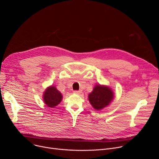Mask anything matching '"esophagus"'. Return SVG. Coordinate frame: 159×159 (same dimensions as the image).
<instances>
[{
    "instance_id": "1",
    "label": "esophagus",
    "mask_w": 159,
    "mask_h": 159,
    "mask_svg": "<svg viewBox=\"0 0 159 159\" xmlns=\"http://www.w3.org/2000/svg\"><path fill=\"white\" fill-rule=\"evenodd\" d=\"M81 92L80 91V90H74V93H75L76 94H79Z\"/></svg>"
}]
</instances>
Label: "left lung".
I'll return each mask as SVG.
<instances>
[{
  "mask_svg": "<svg viewBox=\"0 0 159 159\" xmlns=\"http://www.w3.org/2000/svg\"><path fill=\"white\" fill-rule=\"evenodd\" d=\"M115 98L112 89L105 85L96 84L88 96L90 104L97 111L108 106Z\"/></svg>",
  "mask_w": 159,
  "mask_h": 159,
  "instance_id": "1",
  "label": "left lung"
}]
</instances>
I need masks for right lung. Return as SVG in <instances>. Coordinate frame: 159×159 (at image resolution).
<instances>
[{"label": "right lung", "instance_id": "1", "mask_svg": "<svg viewBox=\"0 0 159 159\" xmlns=\"http://www.w3.org/2000/svg\"><path fill=\"white\" fill-rule=\"evenodd\" d=\"M63 96L55 86L48 87L43 94V99L44 104L49 107L57 106L61 101Z\"/></svg>", "mask_w": 159, "mask_h": 159}]
</instances>
